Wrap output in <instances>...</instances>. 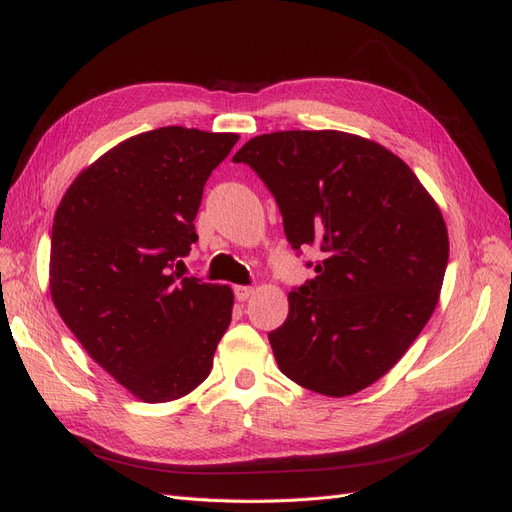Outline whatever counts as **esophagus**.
<instances>
[{
  "mask_svg": "<svg viewBox=\"0 0 512 512\" xmlns=\"http://www.w3.org/2000/svg\"><path fill=\"white\" fill-rule=\"evenodd\" d=\"M254 294V288L252 286H235V297H237V301H247Z\"/></svg>",
  "mask_w": 512,
  "mask_h": 512,
  "instance_id": "34e87169",
  "label": "esophagus"
}]
</instances>
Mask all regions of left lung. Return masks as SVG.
I'll use <instances>...</instances> for the list:
<instances>
[{
	"label": "left lung",
	"instance_id": "8db88e82",
	"mask_svg": "<svg viewBox=\"0 0 512 512\" xmlns=\"http://www.w3.org/2000/svg\"><path fill=\"white\" fill-rule=\"evenodd\" d=\"M232 162L265 181L292 250L322 252L316 277L288 294V318L269 333L282 374L329 397L367 389L440 299L448 232L436 200L395 153L348 132L262 134Z\"/></svg>",
	"mask_w": 512,
	"mask_h": 512
}]
</instances>
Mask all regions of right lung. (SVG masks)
I'll return each mask as SVG.
<instances>
[{
    "instance_id": "right-lung-1",
    "label": "right lung",
    "mask_w": 512,
    "mask_h": 512,
    "mask_svg": "<svg viewBox=\"0 0 512 512\" xmlns=\"http://www.w3.org/2000/svg\"><path fill=\"white\" fill-rule=\"evenodd\" d=\"M239 134L166 126L87 166L57 207L51 297L87 354L147 404L194 391L232 318V290L177 273L203 188Z\"/></svg>"
}]
</instances>
